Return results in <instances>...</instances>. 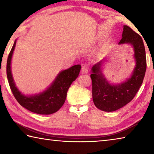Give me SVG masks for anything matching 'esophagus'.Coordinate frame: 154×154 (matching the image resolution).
I'll return each mask as SVG.
<instances>
[{
    "instance_id": "34e87169",
    "label": "esophagus",
    "mask_w": 154,
    "mask_h": 154,
    "mask_svg": "<svg viewBox=\"0 0 154 154\" xmlns=\"http://www.w3.org/2000/svg\"><path fill=\"white\" fill-rule=\"evenodd\" d=\"M88 71H89V69H88V67L86 65H83L82 68V71H81V72H82V74H86L88 72Z\"/></svg>"
}]
</instances>
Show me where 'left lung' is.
<instances>
[{
    "label": "left lung",
    "instance_id": "left-lung-1",
    "mask_svg": "<svg viewBox=\"0 0 154 154\" xmlns=\"http://www.w3.org/2000/svg\"><path fill=\"white\" fill-rule=\"evenodd\" d=\"M128 43L134 51L136 66L129 79L118 85L109 83L101 72L103 60L92 68L90 77L92 83L94 103L101 111L111 112L118 110L130 103L136 95L144 79L147 62L144 43L139 34L128 26H124L119 45Z\"/></svg>",
    "mask_w": 154,
    "mask_h": 154
}]
</instances>
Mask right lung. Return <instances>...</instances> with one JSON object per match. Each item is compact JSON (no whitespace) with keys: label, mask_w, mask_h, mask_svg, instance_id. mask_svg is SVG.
<instances>
[{"label":"right lung","mask_w":154,"mask_h":154,"mask_svg":"<svg viewBox=\"0 0 154 154\" xmlns=\"http://www.w3.org/2000/svg\"><path fill=\"white\" fill-rule=\"evenodd\" d=\"M15 44L16 41L12 47L7 62V76L14 97L21 106L33 113L42 115L56 113L64 105L67 91L77 78L82 66L80 64L74 65L60 72L50 86L43 92L30 96H25L15 86L11 74V62Z\"/></svg>","instance_id":"obj_1"}]
</instances>
